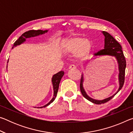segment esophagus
I'll list each match as a JSON object with an SVG mask.
<instances>
[{
	"mask_svg": "<svg viewBox=\"0 0 133 133\" xmlns=\"http://www.w3.org/2000/svg\"><path fill=\"white\" fill-rule=\"evenodd\" d=\"M76 67L75 65H71V66H69V69L70 70H74V69H76Z\"/></svg>",
	"mask_w": 133,
	"mask_h": 133,
	"instance_id": "1",
	"label": "esophagus"
}]
</instances>
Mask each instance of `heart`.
Returning <instances> with one entry per match:
<instances>
[{"label": "heart", "mask_w": 133, "mask_h": 133, "mask_svg": "<svg viewBox=\"0 0 133 133\" xmlns=\"http://www.w3.org/2000/svg\"><path fill=\"white\" fill-rule=\"evenodd\" d=\"M91 43L88 39L74 36L67 39L63 43V49L66 53H75L77 60L85 59L91 50Z\"/></svg>", "instance_id": "heart-1"}]
</instances>
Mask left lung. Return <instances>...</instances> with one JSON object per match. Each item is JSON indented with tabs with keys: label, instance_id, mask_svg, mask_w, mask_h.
Wrapping results in <instances>:
<instances>
[{
	"label": "left lung",
	"instance_id": "1",
	"mask_svg": "<svg viewBox=\"0 0 133 133\" xmlns=\"http://www.w3.org/2000/svg\"><path fill=\"white\" fill-rule=\"evenodd\" d=\"M102 33L104 36V49L98 51L97 53H94V56H114L117 59L118 64V81H119V88L117 91L113 95L107 98H105L102 100H98L93 99L87 95V93L83 87V82H84V76L83 74L82 75L81 77L80 88V91L82 92V95L84 97L87 99L90 102L94 103L96 104H101L105 103L113 97L120 90L123 86L124 83V77H125V70L126 67V61L124 56L123 51L122 50V48L119 43L116 41V39L110 35L107 31H103Z\"/></svg>",
	"mask_w": 133,
	"mask_h": 133
}]
</instances>
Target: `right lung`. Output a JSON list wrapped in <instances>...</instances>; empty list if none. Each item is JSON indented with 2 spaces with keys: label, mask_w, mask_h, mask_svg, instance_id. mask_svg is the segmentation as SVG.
Returning a JSON list of instances; mask_svg holds the SVG:
<instances>
[{
  "label": "right lung",
  "mask_w": 133,
  "mask_h": 133,
  "mask_svg": "<svg viewBox=\"0 0 133 133\" xmlns=\"http://www.w3.org/2000/svg\"><path fill=\"white\" fill-rule=\"evenodd\" d=\"M48 31V30H31L26 31V32H24L23 33V34H22L21 36L20 37L19 39H18L14 43L13 47H16V46H18V45H20L22 43H24L26 41V39H27V38L35 37V36H39V35H41L43 34H44V33H47ZM13 47L12 48V49L13 48ZM8 61H9V60H8ZM7 67H8V66H7ZM63 75H64V71H60L59 72H58L57 73H56V74H55V75H54L53 76L52 78H51V82H52V84H53V90H54V94H53V98L47 104L44 105V106H43V107H37V108L46 107L48 106V105L50 104V103H52L54 100H55L56 97V96H57L60 80H61L63 76Z\"/></svg>",
  "instance_id": "obj_1"
}]
</instances>
